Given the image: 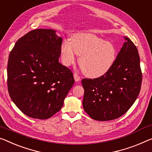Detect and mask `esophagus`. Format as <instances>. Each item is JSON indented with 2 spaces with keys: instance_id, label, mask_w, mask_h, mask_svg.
Segmentation results:
<instances>
[{
  "instance_id": "1",
  "label": "esophagus",
  "mask_w": 152,
  "mask_h": 152,
  "mask_svg": "<svg viewBox=\"0 0 152 152\" xmlns=\"http://www.w3.org/2000/svg\"><path fill=\"white\" fill-rule=\"evenodd\" d=\"M74 79H75V81H79L81 80L80 77H79L77 73L74 74Z\"/></svg>"
}]
</instances>
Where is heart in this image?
Masks as SVG:
<instances>
[{
    "label": "heart",
    "instance_id": "obj_1",
    "mask_svg": "<svg viewBox=\"0 0 152 152\" xmlns=\"http://www.w3.org/2000/svg\"><path fill=\"white\" fill-rule=\"evenodd\" d=\"M76 54L80 56L79 64L89 77H99L105 74L116 58V49L110 42L95 34L80 32L72 37L71 43L63 41L60 48L62 61L66 66L73 64Z\"/></svg>",
    "mask_w": 152,
    "mask_h": 152
}]
</instances>
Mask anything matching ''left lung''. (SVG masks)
Segmentation results:
<instances>
[{
	"label": "left lung",
	"instance_id": "1",
	"mask_svg": "<svg viewBox=\"0 0 152 152\" xmlns=\"http://www.w3.org/2000/svg\"><path fill=\"white\" fill-rule=\"evenodd\" d=\"M107 73L95 79H83V107L98 121L115 120L123 115L137 99L142 73L137 47L128 37Z\"/></svg>",
	"mask_w": 152,
	"mask_h": 152
}]
</instances>
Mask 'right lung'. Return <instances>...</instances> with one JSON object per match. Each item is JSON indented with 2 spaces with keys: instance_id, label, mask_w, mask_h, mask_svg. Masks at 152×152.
I'll return each instance as SVG.
<instances>
[{
  "instance_id": "obj_1",
  "label": "right lung",
  "mask_w": 152,
  "mask_h": 152,
  "mask_svg": "<svg viewBox=\"0 0 152 152\" xmlns=\"http://www.w3.org/2000/svg\"><path fill=\"white\" fill-rule=\"evenodd\" d=\"M62 43L56 30L36 29L18 39L9 54V94L30 118L46 120L56 113L74 84L73 73L59 62Z\"/></svg>"
}]
</instances>
